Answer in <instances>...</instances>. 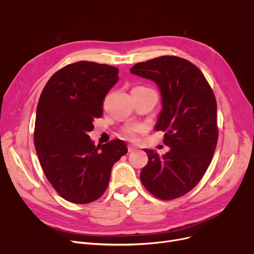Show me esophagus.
<instances>
[{"label":"esophagus","mask_w":254,"mask_h":254,"mask_svg":"<svg viewBox=\"0 0 254 254\" xmlns=\"http://www.w3.org/2000/svg\"><path fill=\"white\" fill-rule=\"evenodd\" d=\"M127 149H128V152H132V151L137 150V148L135 147L134 145H128V146H127Z\"/></svg>","instance_id":"34e87169"}]
</instances>
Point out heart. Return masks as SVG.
Listing matches in <instances>:
<instances>
[{"label":"heart","mask_w":254,"mask_h":254,"mask_svg":"<svg viewBox=\"0 0 254 254\" xmlns=\"http://www.w3.org/2000/svg\"><path fill=\"white\" fill-rule=\"evenodd\" d=\"M143 130V127L140 125H129L125 127L124 135L129 140H135L138 137L139 132Z\"/></svg>","instance_id":"obj_1"}]
</instances>
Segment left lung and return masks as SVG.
<instances>
[{
    "label": "left lung",
    "mask_w": 254,
    "mask_h": 254,
    "mask_svg": "<svg viewBox=\"0 0 254 254\" xmlns=\"http://www.w3.org/2000/svg\"><path fill=\"white\" fill-rule=\"evenodd\" d=\"M130 73L157 85L163 108L154 129L165 131L164 142L170 147L163 155L144 149L148 163L140 179L158 198L179 197L202 179L215 151L218 129L214 93L193 64L177 57L136 64Z\"/></svg>",
    "instance_id": "left-lung-1"
}]
</instances>
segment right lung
Returning <instances> with one entry per match:
<instances>
[{
    "mask_svg": "<svg viewBox=\"0 0 254 254\" xmlns=\"http://www.w3.org/2000/svg\"><path fill=\"white\" fill-rule=\"evenodd\" d=\"M118 79L115 66L82 61L52 75L40 96L34 134L39 161L53 189L74 204L99 198L113 165L127 152L123 140L96 146L88 136Z\"/></svg>",
    "mask_w": 254,
    "mask_h": 254,
    "instance_id": "add662e5",
    "label": "right lung"
}]
</instances>
